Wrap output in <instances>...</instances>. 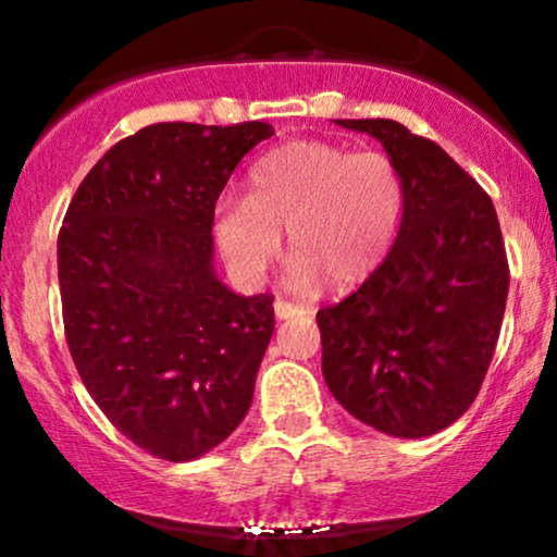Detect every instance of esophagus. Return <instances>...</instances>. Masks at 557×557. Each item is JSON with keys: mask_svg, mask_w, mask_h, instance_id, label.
<instances>
[{"mask_svg": "<svg viewBox=\"0 0 557 557\" xmlns=\"http://www.w3.org/2000/svg\"><path fill=\"white\" fill-rule=\"evenodd\" d=\"M298 314H304V311H300L298 306L287 304V300H283V298L274 300V317H277L280 322H283V319H293V317H298Z\"/></svg>", "mask_w": 557, "mask_h": 557, "instance_id": "esophagus-1", "label": "esophagus"}]
</instances>
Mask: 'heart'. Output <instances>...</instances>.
I'll list each match as a JSON object with an SVG mask.
<instances>
[{"mask_svg": "<svg viewBox=\"0 0 557 557\" xmlns=\"http://www.w3.org/2000/svg\"><path fill=\"white\" fill-rule=\"evenodd\" d=\"M403 177L382 151H350L327 140H290L248 170V196L216 203L214 240L227 267L257 283L283 248L290 280L354 290L385 259L398 233Z\"/></svg>", "mask_w": 557, "mask_h": 557, "instance_id": "obj_1", "label": "heart"}]
</instances>
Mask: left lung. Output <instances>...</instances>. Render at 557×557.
<instances>
[{"label": "left lung", "instance_id": "left-lung-1", "mask_svg": "<svg viewBox=\"0 0 557 557\" xmlns=\"http://www.w3.org/2000/svg\"><path fill=\"white\" fill-rule=\"evenodd\" d=\"M403 177L398 238L359 290L317 314L322 374L350 417L419 440L461 419L495 354L508 259L495 207L434 140L395 120H335Z\"/></svg>", "mask_w": 557, "mask_h": 557}]
</instances>
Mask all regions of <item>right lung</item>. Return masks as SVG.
<instances>
[{
  "label": "right lung",
  "instance_id": "obj_1",
  "mask_svg": "<svg viewBox=\"0 0 557 557\" xmlns=\"http://www.w3.org/2000/svg\"><path fill=\"white\" fill-rule=\"evenodd\" d=\"M270 123H157L83 177L60 240L67 348L104 417L164 461H194L240 424L274 332L270 293L214 272V207Z\"/></svg>",
  "mask_w": 557,
  "mask_h": 557
}]
</instances>
